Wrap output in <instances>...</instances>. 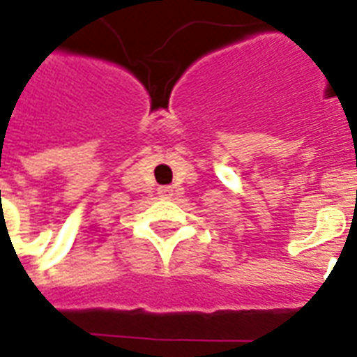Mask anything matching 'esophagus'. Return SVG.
I'll list each match as a JSON object with an SVG mask.
<instances>
[{
  "label": "esophagus",
  "instance_id": "34e87169",
  "mask_svg": "<svg viewBox=\"0 0 357 357\" xmlns=\"http://www.w3.org/2000/svg\"><path fill=\"white\" fill-rule=\"evenodd\" d=\"M159 196L162 198H172L174 196V189L170 185H165V187H159Z\"/></svg>",
  "mask_w": 357,
  "mask_h": 357
}]
</instances>
